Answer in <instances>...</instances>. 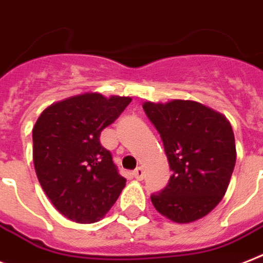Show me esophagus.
<instances>
[{
    "label": "esophagus",
    "mask_w": 263,
    "mask_h": 263,
    "mask_svg": "<svg viewBox=\"0 0 263 263\" xmlns=\"http://www.w3.org/2000/svg\"><path fill=\"white\" fill-rule=\"evenodd\" d=\"M144 175H145L144 169L141 168V166H137V168L133 171V176H134V177H136L137 180H142V179H144Z\"/></svg>",
    "instance_id": "1"
}]
</instances>
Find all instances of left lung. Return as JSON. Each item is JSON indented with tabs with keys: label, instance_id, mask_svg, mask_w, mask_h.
I'll use <instances>...</instances> for the list:
<instances>
[{
	"label": "left lung",
	"instance_id": "1",
	"mask_svg": "<svg viewBox=\"0 0 263 263\" xmlns=\"http://www.w3.org/2000/svg\"><path fill=\"white\" fill-rule=\"evenodd\" d=\"M144 111L161 137L172 176L151 196L155 208L176 223L211 212L224 196L236 161L231 123L199 102H145Z\"/></svg>",
	"mask_w": 263,
	"mask_h": 263
}]
</instances>
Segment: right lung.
Masks as SVG:
<instances>
[{"instance_id": "obj_1", "label": "right lung", "mask_w": 263, "mask_h": 263, "mask_svg": "<svg viewBox=\"0 0 263 263\" xmlns=\"http://www.w3.org/2000/svg\"><path fill=\"white\" fill-rule=\"evenodd\" d=\"M130 102L129 97L86 92L52 103L34 123L33 164L40 185L72 222L101 220L126 185L99 137Z\"/></svg>"}]
</instances>
